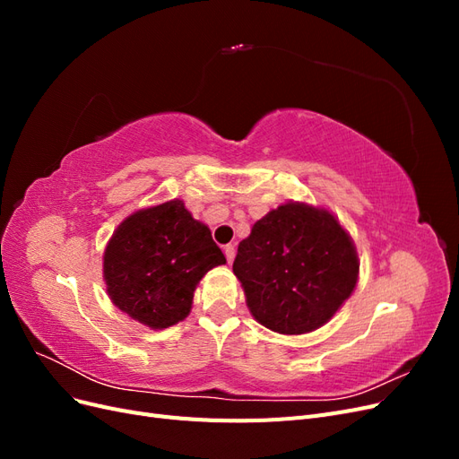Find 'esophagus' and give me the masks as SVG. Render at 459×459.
<instances>
[{
    "instance_id": "obj_1",
    "label": "esophagus",
    "mask_w": 459,
    "mask_h": 459,
    "mask_svg": "<svg viewBox=\"0 0 459 459\" xmlns=\"http://www.w3.org/2000/svg\"><path fill=\"white\" fill-rule=\"evenodd\" d=\"M224 255H226L228 262L231 264L233 258H235V247H233V245H226V247H224Z\"/></svg>"
}]
</instances>
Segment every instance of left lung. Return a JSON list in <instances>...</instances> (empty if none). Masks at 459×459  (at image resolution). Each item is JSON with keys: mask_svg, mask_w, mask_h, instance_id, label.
I'll list each match as a JSON object with an SVG mask.
<instances>
[{"mask_svg": "<svg viewBox=\"0 0 459 459\" xmlns=\"http://www.w3.org/2000/svg\"><path fill=\"white\" fill-rule=\"evenodd\" d=\"M359 262L351 235L325 208L285 203L260 218L233 260L258 324L302 335L352 295Z\"/></svg>", "mask_w": 459, "mask_h": 459, "instance_id": "1", "label": "left lung"}]
</instances>
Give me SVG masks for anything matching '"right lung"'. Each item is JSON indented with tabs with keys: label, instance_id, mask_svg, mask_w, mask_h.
<instances>
[{
	"label": "right lung",
	"instance_id": "right-lung-1",
	"mask_svg": "<svg viewBox=\"0 0 459 459\" xmlns=\"http://www.w3.org/2000/svg\"><path fill=\"white\" fill-rule=\"evenodd\" d=\"M226 264L208 226L174 199L142 208L113 233L103 255L107 293L130 317L164 329L187 317L203 275Z\"/></svg>",
	"mask_w": 459,
	"mask_h": 459
}]
</instances>
